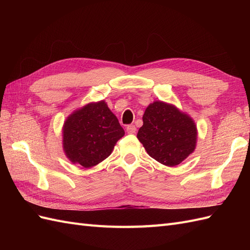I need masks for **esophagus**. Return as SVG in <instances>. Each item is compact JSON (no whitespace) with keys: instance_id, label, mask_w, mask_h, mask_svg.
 I'll list each match as a JSON object with an SVG mask.
<instances>
[{"instance_id":"34e87169","label":"esophagus","mask_w":250,"mask_h":250,"mask_svg":"<svg viewBox=\"0 0 250 250\" xmlns=\"http://www.w3.org/2000/svg\"><path fill=\"white\" fill-rule=\"evenodd\" d=\"M126 130H127V133L133 134V133H135V131H137V127H135L134 125H128L126 127Z\"/></svg>"}]
</instances>
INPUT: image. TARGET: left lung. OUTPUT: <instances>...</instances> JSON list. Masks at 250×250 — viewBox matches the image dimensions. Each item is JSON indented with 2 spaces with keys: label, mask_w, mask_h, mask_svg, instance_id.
<instances>
[{
  "label": "left lung",
  "mask_w": 250,
  "mask_h": 250,
  "mask_svg": "<svg viewBox=\"0 0 250 250\" xmlns=\"http://www.w3.org/2000/svg\"><path fill=\"white\" fill-rule=\"evenodd\" d=\"M197 134V127L188 113L173 104L154 101L144 112L137 137L151 157L175 167L194 152Z\"/></svg>",
  "instance_id": "obj_1"
}]
</instances>
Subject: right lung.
I'll return each instance as SVG.
<instances>
[{"instance_id":"right-lung-1","label":"right lung","mask_w":250,"mask_h":250,"mask_svg":"<svg viewBox=\"0 0 250 250\" xmlns=\"http://www.w3.org/2000/svg\"><path fill=\"white\" fill-rule=\"evenodd\" d=\"M125 131L104 100L87 103L66 118L62 148L73 164L92 168L107 158Z\"/></svg>"}]
</instances>
